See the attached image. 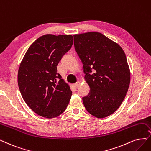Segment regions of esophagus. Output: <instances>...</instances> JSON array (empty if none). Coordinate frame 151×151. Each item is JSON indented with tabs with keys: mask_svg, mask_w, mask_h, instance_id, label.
I'll return each mask as SVG.
<instances>
[{
	"mask_svg": "<svg viewBox=\"0 0 151 151\" xmlns=\"http://www.w3.org/2000/svg\"><path fill=\"white\" fill-rule=\"evenodd\" d=\"M80 85V82H79V81L76 83H75V86L76 87V88L78 87Z\"/></svg>",
	"mask_w": 151,
	"mask_h": 151,
	"instance_id": "obj_1",
	"label": "esophagus"
}]
</instances>
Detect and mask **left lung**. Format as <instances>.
I'll return each instance as SVG.
<instances>
[{
	"mask_svg": "<svg viewBox=\"0 0 151 151\" xmlns=\"http://www.w3.org/2000/svg\"><path fill=\"white\" fill-rule=\"evenodd\" d=\"M74 45L83 64L90 86L83 103L97 118L113 114L128 91L131 73L124 52L119 45L99 32L76 34Z\"/></svg>",
	"mask_w": 151,
	"mask_h": 151,
	"instance_id": "8db88e82",
	"label": "left lung"
}]
</instances>
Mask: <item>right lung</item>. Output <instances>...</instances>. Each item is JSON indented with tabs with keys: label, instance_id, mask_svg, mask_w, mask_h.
Returning <instances> with one entry per match:
<instances>
[{
	"label": "right lung",
	"instance_id": "obj_1",
	"mask_svg": "<svg viewBox=\"0 0 151 151\" xmlns=\"http://www.w3.org/2000/svg\"><path fill=\"white\" fill-rule=\"evenodd\" d=\"M73 43L71 35H44L31 45L21 61L19 90L27 104L39 116L56 118L70 102L72 91L57 73V65Z\"/></svg>",
	"mask_w": 151,
	"mask_h": 151
}]
</instances>
